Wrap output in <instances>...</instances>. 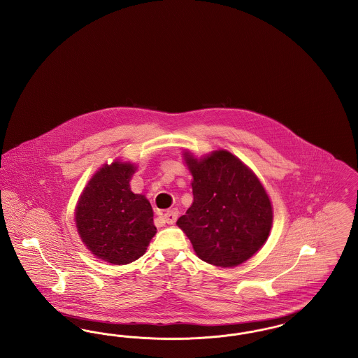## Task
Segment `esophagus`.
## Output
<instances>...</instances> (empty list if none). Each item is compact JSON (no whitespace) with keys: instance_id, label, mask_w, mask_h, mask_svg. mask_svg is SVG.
I'll use <instances>...</instances> for the list:
<instances>
[{"instance_id":"1","label":"esophagus","mask_w":358,"mask_h":358,"mask_svg":"<svg viewBox=\"0 0 358 358\" xmlns=\"http://www.w3.org/2000/svg\"><path fill=\"white\" fill-rule=\"evenodd\" d=\"M177 217H178V209L177 208L169 209L164 213V219H165V222H168V224H174Z\"/></svg>"}]
</instances>
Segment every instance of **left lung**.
Masks as SVG:
<instances>
[{"label":"left lung","instance_id":"8db88e82","mask_svg":"<svg viewBox=\"0 0 358 358\" xmlns=\"http://www.w3.org/2000/svg\"><path fill=\"white\" fill-rule=\"evenodd\" d=\"M185 158L193 176V204L177 225L206 263L224 268L241 264L264 244L273 225L264 187L229 152L200 161L187 153Z\"/></svg>","mask_w":358,"mask_h":358}]
</instances>
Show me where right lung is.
I'll return each mask as SVG.
<instances>
[{"instance_id":"obj_1","label":"right lung","mask_w":358,"mask_h":358,"mask_svg":"<svg viewBox=\"0 0 358 358\" xmlns=\"http://www.w3.org/2000/svg\"><path fill=\"white\" fill-rule=\"evenodd\" d=\"M131 164L104 165L85 189L76 208L79 235L94 255L127 264L143 255L155 235L153 209L130 189Z\"/></svg>"}]
</instances>
